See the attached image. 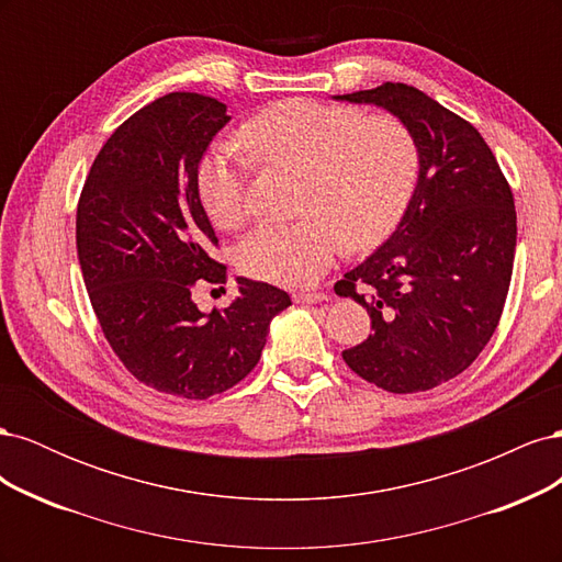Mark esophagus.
<instances>
[{
    "label": "esophagus",
    "instance_id": "34e87169",
    "mask_svg": "<svg viewBox=\"0 0 562 562\" xmlns=\"http://www.w3.org/2000/svg\"><path fill=\"white\" fill-rule=\"evenodd\" d=\"M323 300H328V295L318 293V291H302V293L295 295L297 304H316V302H323Z\"/></svg>",
    "mask_w": 562,
    "mask_h": 562
}]
</instances>
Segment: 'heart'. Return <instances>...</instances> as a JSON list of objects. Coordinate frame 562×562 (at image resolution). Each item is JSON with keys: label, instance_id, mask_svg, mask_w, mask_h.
<instances>
[{"label": "heart", "instance_id": "1", "mask_svg": "<svg viewBox=\"0 0 562 562\" xmlns=\"http://www.w3.org/2000/svg\"><path fill=\"white\" fill-rule=\"evenodd\" d=\"M239 144L217 145L199 166L203 211L220 229L250 215L252 161L300 176L293 223H265L236 248L246 277L304 288L347 244L368 250L394 232L415 194L419 145L394 114L288 98L250 116Z\"/></svg>", "mask_w": 562, "mask_h": 562}]
</instances>
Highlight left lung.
Masks as SVG:
<instances>
[{
  "label": "left lung",
  "instance_id": "obj_1",
  "mask_svg": "<svg viewBox=\"0 0 562 562\" xmlns=\"http://www.w3.org/2000/svg\"><path fill=\"white\" fill-rule=\"evenodd\" d=\"M335 98L389 110L419 145L417 187L396 232L335 283L372 323L342 359L391 394L427 391L464 372L497 328L516 252L512 187L483 135L419 89L386 81Z\"/></svg>",
  "mask_w": 562,
  "mask_h": 562
}]
</instances>
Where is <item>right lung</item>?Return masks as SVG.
I'll return each mask as SVG.
<instances>
[{
  "label": "right lung",
  "instance_id": "add662e5",
  "mask_svg": "<svg viewBox=\"0 0 562 562\" xmlns=\"http://www.w3.org/2000/svg\"><path fill=\"white\" fill-rule=\"evenodd\" d=\"M227 105L176 91L128 116L91 166L77 255L100 328L131 375L178 398H209L260 361L269 323L291 307L277 285L236 279L239 297L203 314L199 283H225L199 196V161Z\"/></svg>",
  "mask_w": 562,
  "mask_h": 562
}]
</instances>
